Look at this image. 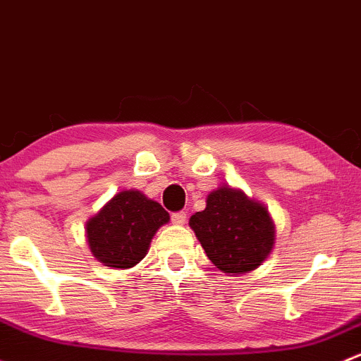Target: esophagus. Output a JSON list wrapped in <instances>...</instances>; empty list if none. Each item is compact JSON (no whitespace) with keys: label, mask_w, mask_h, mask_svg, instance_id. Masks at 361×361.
<instances>
[{"label":"esophagus","mask_w":361,"mask_h":361,"mask_svg":"<svg viewBox=\"0 0 361 361\" xmlns=\"http://www.w3.org/2000/svg\"><path fill=\"white\" fill-rule=\"evenodd\" d=\"M171 221H173L174 225H185V223H187V212L185 211L173 212V216H171Z\"/></svg>","instance_id":"obj_1"}]
</instances>
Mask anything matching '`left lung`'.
<instances>
[{"instance_id": "obj_1", "label": "left lung", "mask_w": 361, "mask_h": 361, "mask_svg": "<svg viewBox=\"0 0 361 361\" xmlns=\"http://www.w3.org/2000/svg\"><path fill=\"white\" fill-rule=\"evenodd\" d=\"M206 202V209L190 218V226L207 257L225 273L256 270L275 240L268 211L228 187L211 192Z\"/></svg>"}]
</instances>
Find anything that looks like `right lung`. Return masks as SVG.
<instances>
[{
	"label": "right lung",
	"mask_w": 361,
	"mask_h": 361,
	"mask_svg": "<svg viewBox=\"0 0 361 361\" xmlns=\"http://www.w3.org/2000/svg\"><path fill=\"white\" fill-rule=\"evenodd\" d=\"M169 214L136 190L119 192L86 225L93 256L112 268H131L145 257L152 237Z\"/></svg>",
	"instance_id": "right-lung-1"
}]
</instances>
